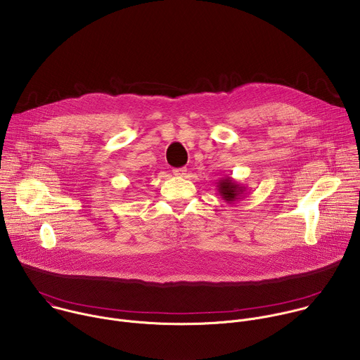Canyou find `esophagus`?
Returning <instances> with one entry per match:
<instances>
[{"instance_id": "esophagus-1", "label": "esophagus", "mask_w": 360, "mask_h": 360, "mask_svg": "<svg viewBox=\"0 0 360 360\" xmlns=\"http://www.w3.org/2000/svg\"><path fill=\"white\" fill-rule=\"evenodd\" d=\"M172 174H174L175 176H185V175H186V168H175V169L172 171Z\"/></svg>"}]
</instances>
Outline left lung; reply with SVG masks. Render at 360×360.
<instances>
[{
    "label": "left lung",
    "instance_id": "8db88e82",
    "mask_svg": "<svg viewBox=\"0 0 360 360\" xmlns=\"http://www.w3.org/2000/svg\"><path fill=\"white\" fill-rule=\"evenodd\" d=\"M217 189H218V193L221 195V198L226 202V203H235L238 202L239 199H242L245 196V191H246V186L236 182L233 178L231 176H225L222 179H219L217 182Z\"/></svg>",
    "mask_w": 360,
    "mask_h": 360
}]
</instances>
